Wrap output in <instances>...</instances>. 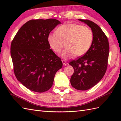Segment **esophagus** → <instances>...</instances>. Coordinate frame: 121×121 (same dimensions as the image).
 <instances>
[{"instance_id":"34e87169","label":"esophagus","mask_w":121,"mask_h":121,"mask_svg":"<svg viewBox=\"0 0 121 121\" xmlns=\"http://www.w3.org/2000/svg\"><path fill=\"white\" fill-rule=\"evenodd\" d=\"M62 62L63 63V65L64 66H66V65H68V63L65 60H62Z\"/></svg>"}]
</instances>
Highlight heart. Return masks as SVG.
I'll use <instances>...</instances> for the list:
<instances>
[{"mask_svg": "<svg viewBox=\"0 0 121 121\" xmlns=\"http://www.w3.org/2000/svg\"><path fill=\"white\" fill-rule=\"evenodd\" d=\"M56 33L48 34L49 45L55 52L60 53L65 46L62 57L70 59L74 56H81L85 54L91 48L93 42L92 30L87 26L74 23L61 25L56 29Z\"/></svg>", "mask_w": 121, "mask_h": 121, "instance_id": "1", "label": "heart"}]
</instances>
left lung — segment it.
<instances>
[{
	"instance_id": "8db88e82",
	"label": "left lung",
	"mask_w": 121,
	"mask_h": 121,
	"mask_svg": "<svg viewBox=\"0 0 121 121\" xmlns=\"http://www.w3.org/2000/svg\"><path fill=\"white\" fill-rule=\"evenodd\" d=\"M79 20L91 28L94 38L89 50L69 63L74 69L70 82L76 89L86 91L98 83L106 72L109 44L107 36L97 24L89 20Z\"/></svg>"
}]
</instances>
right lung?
I'll return each mask as SVG.
<instances>
[{
  "instance_id": "obj_1",
  "label": "right lung",
  "mask_w": 121,
  "mask_h": 121,
  "mask_svg": "<svg viewBox=\"0 0 121 121\" xmlns=\"http://www.w3.org/2000/svg\"><path fill=\"white\" fill-rule=\"evenodd\" d=\"M60 23L55 19L30 20L12 40L10 53L15 77L30 91H47L62 68L61 58L50 49L47 40L48 34Z\"/></svg>"
}]
</instances>
